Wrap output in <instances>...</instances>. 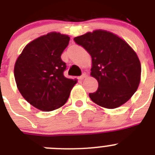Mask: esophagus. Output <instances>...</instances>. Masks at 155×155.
Wrapping results in <instances>:
<instances>
[{
	"instance_id": "esophagus-1",
	"label": "esophagus",
	"mask_w": 155,
	"mask_h": 155,
	"mask_svg": "<svg viewBox=\"0 0 155 155\" xmlns=\"http://www.w3.org/2000/svg\"><path fill=\"white\" fill-rule=\"evenodd\" d=\"M86 76H87V74H86V73H84V74H83L81 75V76L79 77L78 79H79V80H80V81H82V80H83V79L84 78H86Z\"/></svg>"
}]
</instances>
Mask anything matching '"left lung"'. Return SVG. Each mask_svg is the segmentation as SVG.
<instances>
[{"instance_id": "8db88e82", "label": "left lung", "mask_w": 155, "mask_h": 155, "mask_svg": "<svg viewBox=\"0 0 155 155\" xmlns=\"http://www.w3.org/2000/svg\"><path fill=\"white\" fill-rule=\"evenodd\" d=\"M74 40L91 57V76L98 81V87L90 93V98L106 109L126 103L140 81L141 66L136 52L125 40L105 30L88 31Z\"/></svg>"}]
</instances>
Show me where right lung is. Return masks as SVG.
Wrapping results in <instances>:
<instances>
[{"instance_id":"obj_1","label":"right lung","mask_w":155,"mask_h":155,"mask_svg":"<svg viewBox=\"0 0 155 155\" xmlns=\"http://www.w3.org/2000/svg\"><path fill=\"white\" fill-rule=\"evenodd\" d=\"M70 37L52 31L34 39L18 57L14 74L23 98L39 110L50 112L63 106L77 79L65 78L61 54Z\"/></svg>"}]
</instances>
